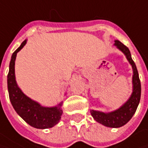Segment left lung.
I'll return each instance as SVG.
<instances>
[{"label": "left lung", "instance_id": "left-lung-1", "mask_svg": "<svg viewBox=\"0 0 148 148\" xmlns=\"http://www.w3.org/2000/svg\"><path fill=\"white\" fill-rule=\"evenodd\" d=\"M114 46L125 55L133 68V92L128 99L119 109L109 113L90 110V114L96 122L109 128H119L132 119L141 98V82L136 65L132 59L129 49L119 40H114Z\"/></svg>", "mask_w": 148, "mask_h": 148}]
</instances>
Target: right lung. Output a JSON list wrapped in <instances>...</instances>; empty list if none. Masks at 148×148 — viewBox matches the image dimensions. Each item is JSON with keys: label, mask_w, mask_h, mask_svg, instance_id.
Segmentation results:
<instances>
[{"label": "right lung", "mask_w": 148, "mask_h": 148, "mask_svg": "<svg viewBox=\"0 0 148 148\" xmlns=\"http://www.w3.org/2000/svg\"><path fill=\"white\" fill-rule=\"evenodd\" d=\"M27 43L25 39L20 47L14 51L10 62L9 73L7 76V87L9 97L11 105L20 115L28 124L34 128L39 129L53 128L61 119L62 114V101L56 106L45 107L38 102L30 99L18 86L15 80L14 73V62L16 55Z\"/></svg>", "instance_id": "right-lung-1"}]
</instances>
